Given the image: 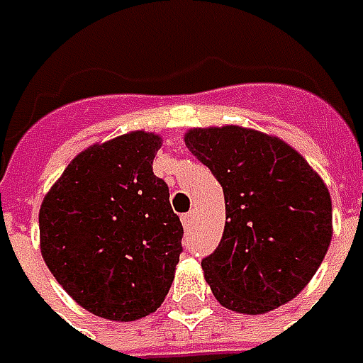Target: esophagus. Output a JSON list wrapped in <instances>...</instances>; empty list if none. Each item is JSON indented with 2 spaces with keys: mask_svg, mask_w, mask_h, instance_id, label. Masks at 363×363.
<instances>
[{
  "mask_svg": "<svg viewBox=\"0 0 363 363\" xmlns=\"http://www.w3.org/2000/svg\"><path fill=\"white\" fill-rule=\"evenodd\" d=\"M194 220H196L194 212H188V214H184V216H182V224H184V228H191V226H194Z\"/></svg>",
  "mask_w": 363,
  "mask_h": 363,
  "instance_id": "esophagus-1",
  "label": "esophagus"
}]
</instances>
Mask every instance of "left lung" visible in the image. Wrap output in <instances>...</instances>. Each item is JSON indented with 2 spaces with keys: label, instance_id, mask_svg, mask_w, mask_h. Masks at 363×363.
<instances>
[{
  "label": "left lung",
  "instance_id": "left-lung-1",
  "mask_svg": "<svg viewBox=\"0 0 363 363\" xmlns=\"http://www.w3.org/2000/svg\"><path fill=\"white\" fill-rule=\"evenodd\" d=\"M184 141L224 189V234L202 260L218 303L262 315L295 299L331 242L325 182L297 149L257 129L196 127Z\"/></svg>",
  "mask_w": 363,
  "mask_h": 363
}]
</instances>
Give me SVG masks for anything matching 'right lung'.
I'll use <instances>...</instances> for the list:
<instances>
[{
	"label": "right lung",
	"mask_w": 363,
	"mask_h": 363,
	"mask_svg": "<svg viewBox=\"0 0 363 363\" xmlns=\"http://www.w3.org/2000/svg\"><path fill=\"white\" fill-rule=\"evenodd\" d=\"M155 133L94 143L68 163L40 206V252L80 307L108 321L155 313L174 283L184 228L153 174Z\"/></svg>",
	"instance_id": "obj_1"
}]
</instances>
